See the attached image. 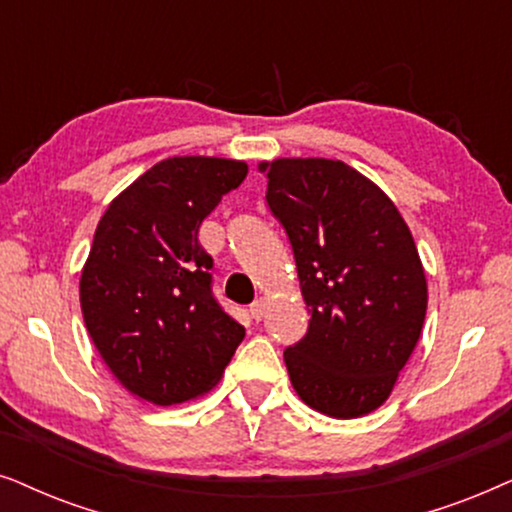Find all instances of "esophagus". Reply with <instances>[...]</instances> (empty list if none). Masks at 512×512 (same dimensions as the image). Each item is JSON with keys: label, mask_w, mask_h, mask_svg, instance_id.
<instances>
[{"label": "esophagus", "mask_w": 512, "mask_h": 512, "mask_svg": "<svg viewBox=\"0 0 512 512\" xmlns=\"http://www.w3.org/2000/svg\"><path fill=\"white\" fill-rule=\"evenodd\" d=\"M264 309H267L264 299H255V302L250 304V316L255 318V320H262L264 318Z\"/></svg>", "instance_id": "esophagus-1"}]
</instances>
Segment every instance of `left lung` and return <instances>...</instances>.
<instances>
[{"mask_svg": "<svg viewBox=\"0 0 512 512\" xmlns=\"http://www.w3.org/2000/svg\"><path fill=\"white\" fill-rule=\"evenodd\" d=\"M260 170L311 313L306 335L283 353L292 386L327 417L370 414L391 395L426 318V274L410 227L344 161L276 159Z\"/></svg>", "mask_w": 512, "mask_h": 512, "instance_id": "obj_1", "label": "left lung"}]
</instances>
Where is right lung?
<instances>
[{"label":"right lung","mask_w":512,"mask_h":512,"mask_svg":"<svg viewBox=\"0 0 512 512\" xmlns=\"http://www.w3.org/2000/svg\"><path fill=\"white\" fill-rule=\"evenodd\" d=\"M248 175L243 161L173 156L109 203L81 271L88 335L121 386L154 405L208 393L245 327L213 297L199 227Z\"/></svg>","instance_id":"add662e5"}]
</instances>
